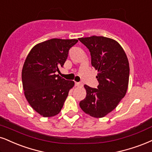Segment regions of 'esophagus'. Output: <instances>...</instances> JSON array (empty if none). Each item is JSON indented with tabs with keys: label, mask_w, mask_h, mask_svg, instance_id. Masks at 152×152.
Returning a JSON list of instances; mask_svg holds the SVG:
<instances>
[{
	"label": "esophagus",
	"mask_w": 152,
	"mask_h": 152,
	"mask_svg": "<svg viewBox=\"0 0 152 152\" xmlns=\"http://www.w3.org/2000/svg\"><path fill=\"white\" fill-rule=\"evenodd\" d=\"M75 86H76V87H80V86H82V84L80 83V82H75Z\"/></svg>",
	"instance_id": "esophagus-1"
}]
</instances>
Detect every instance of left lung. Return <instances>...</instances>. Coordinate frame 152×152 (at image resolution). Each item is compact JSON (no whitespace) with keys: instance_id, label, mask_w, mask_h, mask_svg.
I'll return each mask as SVG.
<instances>
[{"instance_id":"8db88e82","label":"left lung","mask_w":152,"mask_h":152,"mask_svg":"<svg viewBox=\"0 0 152 152\" xmlns=\"http://www.w3.org/2000/svg\"><path fill=\"white\" fill-rule=\"evenodd\" d=\"M78 39L90 52L99 83L98 89L84 86L87 96L80 106L91 117L103 118L115 109L126 94L130 75L128 57L114 39L97 36Z\"/></svg>"}]
</instances>
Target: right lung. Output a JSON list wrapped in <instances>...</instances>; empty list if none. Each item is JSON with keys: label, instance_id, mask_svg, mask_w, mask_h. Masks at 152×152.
<instances>
[{"label": "right lung", "instance_id": "obj_1", "mask_svg": "<svg viewBox=\"0 0 152 152\" xmlns=\"http://www.w3.org/2000/svg\"><path fill=\"white\" fill-rule=\"evenodd\" d=\"M77 39H51L31 48L22 70L24 96L31 108L43 117H53L63 108L75 85L56 72L63 67Z\"/></svg>", "mask_w": 152, "mask_h": 152}]
</instances>
